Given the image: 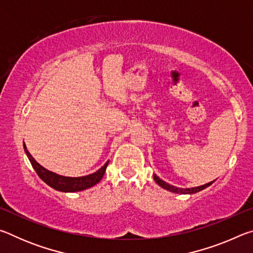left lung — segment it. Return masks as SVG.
Returning <instances> with one entry per match:
<instances>
[{
	"label": "left lung",
	"instance_id": "obj_1",
	"mask_svg": "<svg viewBox=\"0 0 253 253\" xmlns=\"http://www.w3.org/2000/svg\"><path fill=\"white\" fill-rule=\"evenodd\" d=\"M154 176V179H155V182L160 185L161 187L165 188V190H168L169 192H173V193H178V194H194L196 193V192H200L204 190V188H207L208 186L211 185V184L214 182H210V183H207L204 184V185H201V186H196V187H191V188H181V187H176V186H173L170 185V184L166 183L163 181V179H161L158 176H156V174L153 175Z\"/></svg>",
	"mask_w": 253,
	"mask_h": 253
}]
</instances>
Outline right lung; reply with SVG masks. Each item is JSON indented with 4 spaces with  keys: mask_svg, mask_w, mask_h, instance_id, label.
Returning a JSON list of instances; mask_svg holds the SVG:
<instances>
[{
    "mask_svg": "<svg viewBox=\"0 0 253 253\" xmlns=\"http://www.w3.org/2000/svg\"><path fill=\"white\" fill-rule=\"evenodd\" d=\"M24 152L27 154L29 161L31 162L32 168L36 170L37 174L39 175V177L43 181L45 184H48L54 190L60 191V192H66V193H69V192H79L87 190L89 187H92L96 185L97 183L100 182V179L104 176L106 172L107 165H108V162H106V164L100 168L97 172L85 175V176H80V177H68V176H62V175L55 174L51 170L44 169L43 166H41L39 163H38L34 158L32 157L31 154L29 153L27 149L25 144H23Z\"/></svg>",
    "mask_w": 253,
    "mask_h": 253,
    "instance_id": "add662e5",
    "label": "right lung"
}]
</instances>
